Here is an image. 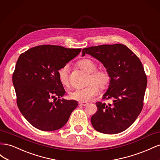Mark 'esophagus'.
<instances>
[{
  "instance_id": "obj_1",
  "label": "esophagus",
  "mask_w": 160,
  "mask_h": 160,
  "mask_svg": "<svg viewBox=\"0 0 160 160\" xmlns=\"http://www.w3.org/2000/svg\"><path fill=\"white\" fill-rule=\"evenodd\" d=\"M79 104L80 105H82V106H86L88 105V103H86V102H79Z\"/></svg>"
}]
</instances>
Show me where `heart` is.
<instances>
[{
  "mask_svg": "<svg viewBox=\"0 0 160 160\" xmlns=\"http://www.w3.org/2000/svg\"><path fill=\"white\" fill-rule=\"evenodd\" d=\"M77 66L88 73H89L88 78V86L83 89H76L72 91L70 94V98L80 102H86L93 98L98 94L99 88H105L110 81V75L108 71L104 67L97 68V64L94 61L88 59H84L77 62ZM58 77L61 83L68 88L69 86V67L65 65L57 71Z\"/></svg>",
  "mask_w": 160,
  "mask_h": 160,
  "instance_id": "b5f03b06",
  "label": "heart"
}]
</instances>
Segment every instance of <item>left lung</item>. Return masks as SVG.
<instances>
[{
    "mask_svg": "<svg viewBox=\"0 0 160 160\" xmlns=\"http://www.w3.org/2000/svg\"><path fill=\"white\" fill-rule=\"evenodd\" d=\"M82 54H89L102 62L111 77L102 99L113 101L95 103L98 111L91 118L92 125L106 134L123 132L133 124L143 106L147 76L141 61L123 44L85 48Z\"/></svg>",
    "mask_w": 160,
    "mask_h": 160,
    "instance_id": "8db88e82",
    "label": "left lung"
}]
</instances>
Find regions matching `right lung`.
Returning a JSON list of instances; mask_svg holds the SVG:
<instances>
[{
  "label": "right lung",
  "instance_id": "right-lung-1",
  "mask_svg": "<svg viewBox=\"0 0 160 160\" xmlns=\"http://www.w3.org/2000/svg\"><path fill=\"white\" fill-rule=\"evenodd\" d=\"M81 51L43 45L19 56L12 75L17 103L22 115L37 129L54 131L61 128L78 105L75 100L60 99L65 91L57 71ZM55 96L59 99L51 102V99Z\"/></svg>",
  "mask_w": 160,
  "mask_h": 160
}]
</instances>
